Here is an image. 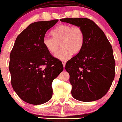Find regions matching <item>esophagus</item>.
<instances>
[{
    "mask_svg": "<svg viewBox=\"0 0 122 122\" xmlns=\"http://www.w3.org/2000/svg\"><path fill=\"white\" fill-rule=\"evenodd\" d=\"M66 61H62V63H63V67H65V65H66Z\"/></svg>",
    "mask_w": 122,
    "mask_h": 122,
    "instance_id": "34e87169",
    "label": "esophagus"
}]
</instances>
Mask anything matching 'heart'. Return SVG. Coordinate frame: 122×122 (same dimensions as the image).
Here are the masks:
<instances>
[{"mask_svg": "<svg viewBox=\"0 0 122 122\" xmlns=\"http://www.w3.org/2000/svg\"><path fill=\"white\" fill-rule=\"evenodd\" d=\"M51 34L53 38H43V45L49 52L54 54L59 49L61 43L62 48L55 55V57L61 61L68 59L72 53H79L84 46L85 33L79 26L61 24L53 29Z\"/></svg>", "mask_w": 122, "mask_h": 122, "instance_id": "1", "label": "heart"}]
</instances>
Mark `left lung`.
Returning <instances> with one entry per match:
<instances>
[{
	"mask_svg": "<svg viewBox=\"0 0 122 122\" xmlns=\"http://www.w3.org/2000/svg\"><path fill=\"white\" fill-rule=\"evenodd\" d=\"M61 21L81 26L85 33L81 51L65 66L72 85V97L84 102L100 99L114 79L115 61L112 45L100 28L90 19L67 18Z\"/></svg>",
	"mask_w": 122,
	"mask_h": 122,
	"instance_id": "1",
	"label": "left lung"
}]
</instances>
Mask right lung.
<instances>
[{
  "label": "right lung",
  "mask_w": 122,
  "mask_h": 122,
  "mask_svg": "<svg viewBox=\"0 0 122 122\" xmlns=\"http://www.w3.org/2000/svg\"><path fill=\"white\" fill-rule=\"evenodd\" d=\"M30 24L15 40L10 54L9 69L13 89L20 99L38 105L51 99L53 81L63 70L62 63L43 43L46 33L58 21Z\"/></svg>",
  "instance_id": "right-lung-1"
}]
</instances>
